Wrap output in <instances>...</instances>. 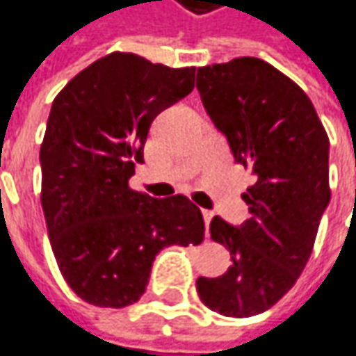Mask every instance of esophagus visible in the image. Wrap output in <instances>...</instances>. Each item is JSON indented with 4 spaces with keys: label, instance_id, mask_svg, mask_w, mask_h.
I'll return each mask as SVG.
<instances>
[{
    "label": "esophagus",
    "instance_id": "34e87169",
    "mask_svg": "<svg viewBox=\"0 0 356 356\" xmlns=\"http://www.w3.org/2000/svg\"><path fill=\"white\" fill-rule=\"evenodd\" d=\"M202 216H204L206 230H208V226H210V220H212V216H214V212H212V210H202Z\"/></svg>",
    "mask_w": 356,
    "mask_h": 356
}]
</instances>
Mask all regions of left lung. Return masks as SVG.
Returning a JSON list of instances; mask_svg holds the SVG:
<instances>
[{
	"label": "left lung",
	"mask_w": 356,
	"mask_h": 356,
	"mask_svg": "<svg viewBox=\"0 0 356 356\" xmlns=\"http://www.w3.org/2000/svg\"><path fill=\"white\" fill-rule=\"evenodd\" d=\"M196 88L234 162L254 174L242 196L250 216L210 222L232 266L196 291L210 311L244 318L276 305L309 262L330 202V144L309 96L258 58L198 67Z\"/></svg>",
	"instance_id": "8db88e82"
}]
</instances>
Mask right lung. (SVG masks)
Masks as SVG:
<instances>
[{"label":"right lung","instance_id":"add662e5","mask_svg":"<svg viewBox=\"0 0 356 356\" xmlns=\"http://www.w3.org/2000/svg\"><path fill=\"white\" fill-rule=\"evenodd\" d=\"M194 72L116 51L51 104L40 150L42 208L63 278L90 305H132L162 248L204 238L202 212L186 196L158 200L128 186L154 118L194 90Z\"/></svg>","mask_w":356,"mask_h":356}]
</instances>
